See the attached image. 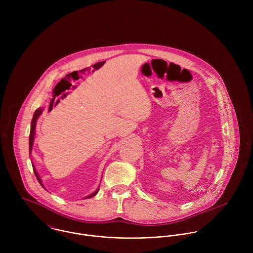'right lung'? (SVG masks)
I'll list each match as a JSON object with an SVG mask.
<instances>
[{"instance_id":"obj_1","label":"right lung","mask_w":253,"mask_h":253,"mask_svg":"<svg viewBox=\"0 0 253 253\" xmlns=\"http://www.w3.org/2000/svg\"><path fill=\"white\" fill-rule=\"evenodd\" d=\"M42 111H43V107H40V108L37 109L36 111H35V113H34V115H33V119H32V122H31L30 135H29V153H30V154H31L32 149H33V143H34V138H35V133H36L37 120H38V119H39V117L42 115ZM32 166H33V165H32ZM33 169H34V173H35V175H36L37 179L39 181V183L42 185V187H43V184L42 183V179L40 178V176H39V174H38L36 169H35V167H34V166H33ZM43 188H44V187H43ZM98 190H99V188H97V189H96L93 193H91L90 195L86 196L84 199H88V198H92V197H94V196L97 194Z\"/></svg>"}]
</instances>
